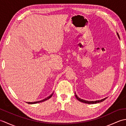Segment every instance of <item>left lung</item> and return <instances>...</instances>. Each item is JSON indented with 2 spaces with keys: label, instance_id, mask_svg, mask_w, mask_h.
Wrapping results in <instances>:
<instances>
[{
  "label": "left lung",
  "instance_id": "obj_1",
  "mask_svg": "<svg viewBox=\"0 0 126 126\" xmlns=\"http://www.w3.org/2000/svg\"><path fill=\"white\" fill-rule=\"evenodd\" d=\"M117 36H118L119 38H120V37H119V35L118 33H117ZM75 96H76V98L79 101H81L83 103H88V104H95V103H100V102H103V101H104L106 100V98H104L103 99H102V100H98V101H86V100H83V99H81L79 98L78 96H77V95H76V94L75 93Z\"/></svg>",
  "mask_w": 126,
  "mask_h": 126
}]
</instances>
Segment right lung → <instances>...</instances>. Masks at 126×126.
I'll return each instance as SVG.
<instances>
[{
    "instance_id": "1",
    "label": "right lung",
    "mask_w": 126,
    "mask_h": 126,
    "mask_svg": "<svg viewBox=\"0 0 126 126\" xmlns=\"http://www.w3.org/2000/svg\"><path fill=\"white\" fill-rule=\"evenodd\" d=\"M53 93H52V94L50 96H49V97H47V98H45V99H44V100H42V101H37V102H28V103H29V104H36V103H40V102H44V101H46V100H48V99H49L51 97L52 95H53Z\"/></svg>"
}]
</instances>
